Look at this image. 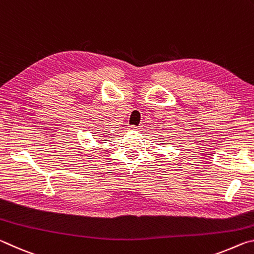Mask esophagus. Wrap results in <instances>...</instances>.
I'll use <instances>...</instances> for the list:
<instances>
[{"instance_id":"obj_1","label":"esophagus","mask_w":254,"mask_h":254,"mask_svg":"<svg viewBox=\"0 0 254 254\" xmlns=\"http://www.w3.org/2000/svg\"><path fill=\"white\" fill-rule=\"evenodd\" d=\"M141 127H135V126L128 127V128H131V130H141Z\"/></svg>"}]
</instances>
